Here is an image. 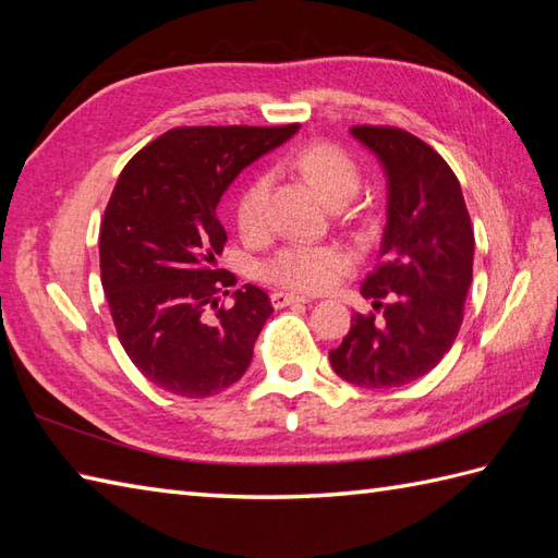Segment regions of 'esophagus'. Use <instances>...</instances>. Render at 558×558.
<instances>
[{"label": "esophagus", "mask_w": 558, "mask_h": 558, "mask_svg": "<svg viewBox=\"0 0 558 558\" xmlns=\"http://www.w3.org/2000/svg\"><path fill=\"white\" fill-rule=\"evenodd\" d=\"M270 302L276 310H282V306H290V304H306L312 302L310 298H302V294H294V292H272L270 294Z\"/></svg>", "instance_id": "1"}]
</instances>
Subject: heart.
<instances>
[{
	"instance_id": "1",
	"label": "heart",
	"mask_w": 558,
	"mask_h": 558,
	"mask_svg": "<svg viewBox=\"0 0 558 558\" xmlns=\"http://www.w3.org/2000/svg\"><path fill=\"white\" fill-rule=\"evenodd\" d=\"M292 168L310 182L328 204H342L357 194L362 174L360 165L350 153L333 144L304 146L292 156ZM348 216H354L352 206L342 204ZM236 228L248 242H258L270 232V177L256 174L236 198ZM350 254L338 244H290L272 256L264 272L280 288L318 292L333 286L348 270Z\"/></svg>"
}]
</instances>
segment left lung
I'll return each mask as SVG.
<instances>
[{
    "instance_id": "1",
    "label": "left lung",
    "mask_w": 558,
    "mask_h": 558,
    "mask_svg": "<svg viewBox=\"0 0 558 558\" xmlns=\"http://www.w3.org/2000/svg\"><path fill=\"white\" fill-rule=\"evenodd\" d=\"M388 177L386 228L333 372L362 388H396L429 374L456 342L472 282L475 232L460 182L438 153L396 126H352Z\"/></svg>"
}]
</instances>
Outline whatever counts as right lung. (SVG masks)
Returning a JSON list of instances; mask_svg holds the SVG:
<instances>
[{"label":"right lung","mask_w":558,"mask_h":558,"mask_svg":"<svg viewBox=\"0 0 558 558\" xmlns=\"http://www.w3.org/2000/svg\"><path fill=\"white\" fill-rule=\"evenodd\" d=\"M288 126H180L126 162L100 225V280L117 336L150 384L206 398L244 376L272 314L256 286L218 268L228 242L216 208L246 165L298 132Z\"/></svg>","instance_id":"1"}]
</instances>
